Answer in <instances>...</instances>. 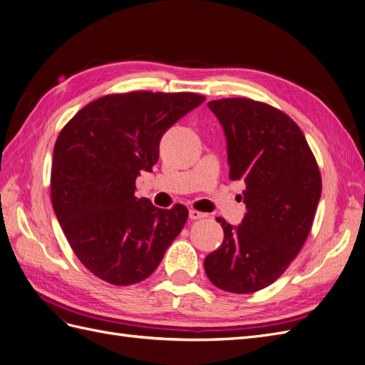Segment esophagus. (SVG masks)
<instances>
[{
  "label": "esophagus",
  "instance_id": "obj_1",
  "mask_svg": "<svg viewBox=\"0 0 365 365\" xmlns=\"http://www.w3.org/2000/svg\"><path fill=\"white\" fill-rule=\"evenodd\" d=\"M189 216H190V219H193V220H196V219H202V217H207V215L205 213H201V212H197V210H190L189 212Z\"/></svg>",
  "mask_w": 365,
  "mask_h": 365
}]
</instances>
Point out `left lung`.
I'll return each mask as SVG.
<instances>
[{
    "label": "left lung",
    "mask_w": 365,
    "mask_h": 365,
    "mask_svg": "<svg viewBox=\"0 0 365 365\" xmlns=\"http://www.w3.org/2000/svg\"><path fill=\"white\" fill-rule=\"evenodd\" d=\"M227 137L230 180H242L247 215L217 217L224 242L204 260L216 288L251 294L289 268L312 228L322 175L302 129L280 109L245 97L208 102Z\"/></svg>",
    "instance_id": "8db88e82"
}]
</instances>
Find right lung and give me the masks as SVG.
<instances>
[{
    "label": "right lung",
    "mask_w": 365,
    "mask_h": 365,
    "mask_svg": "<svg viewBox=\"0 0 365 365\" xmlns=\"http://www.w3.org/2000/svg\"><path fill=\"white\" fill-rule=\"evenodd\" d=\"M205 97L130 91L88 103L59 132L53 150L51 204L83 267L115 286L140 283L158 268L189 210H163L135 196L140 170L150 172L160 140Z\"/></svg>",
    "instance_id": "right-lung-1"
}]
</instances>
